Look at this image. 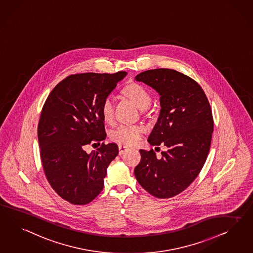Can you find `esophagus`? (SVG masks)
<instances>
[{
    "instance_id": "1",
    "label": "esophagus",
    "mask_w": 253,
    "mask_h": 253,
    "mask_svg": "<svg viewBox=\"0 0 253 253\" xmlns=\"http://www.w3.org/2000/svg\"><path fill=\"white\" fill-rule=\"evenodd\" d=\"M129 148L127 146H124V145H119V155L122 156L123 155L126 151L128 150Z\"/></svg>"
}]
</instances>
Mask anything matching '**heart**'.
Masks as SVG:
<instances>
[{"mask_svg":"<svg viewBox=\"0 0 253 253\" xmlns=\"http://www.w3.org/2000/svg\"><path fill=\"white\" fill-rule=\"evenodd\" d=\"M124 94L135 103L140 109L149 108L152 102L150 93L139 84H131L124 88ZM101 114L106 123H111L114 117L113 102L111 97H106L101 105ZM144 128L140 125L121 124L111 131L110 138L114 142L123 145H132L141 140Z\"/></svg>","mask_w":253,"mask_h":253,"instance_id":"obj_1","label":"heart"}]
</instances>
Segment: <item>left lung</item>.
Instances as JSON below:
<instances>
[{
  "label": "left lung",
  "instance_id": "obj_1",
  "mask_svg": "<svg viewBox=\"0 0 253 253\" xmlns=\"http://www.w3.org/2000/svg\"><path fill=\"white\" fill-rule=\"evenodd\" d=\"M160 96V113L148 143L168 151L140 150L134 169L137 181L157 198H171L198 176L210 150L213 120L204 90L191 77L171 69H155L135 76Z\"/></svg>",
  "mask_w": 253,
  "mask_h": 253
}]
</instances>
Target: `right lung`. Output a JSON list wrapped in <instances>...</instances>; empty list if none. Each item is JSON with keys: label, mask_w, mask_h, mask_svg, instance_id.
I'll use <instances>...</instances> for the list:
<instances>
[{"label": "right lung", "mask_w": 253, "mask_h": 253, "mask_svg": "<svg viewBox=\"0 0 253 253\" xmlns=\"http://www.w3.org/2000/svg\"><path fill=\"white\" fill-rule=\"evenodd\" d=\"M126 75H70L42 108L38 127L42 167L52 189L73 205L89 204L101 192L107 169L119 154L114 143H103L90 154L84 148L106 139L101 105Z\"/></svg>", "instance_id": "right-lung-1"}]
</instances>
